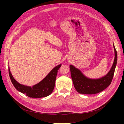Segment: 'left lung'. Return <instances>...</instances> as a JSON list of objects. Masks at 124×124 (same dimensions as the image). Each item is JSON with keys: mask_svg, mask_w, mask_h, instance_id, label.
I'll return each mask as SVG.
<instances>
[{"mask_svg": "<svg viewBox=\"0 0 124 124\" xmlns=\"http://www.w3.org/2000/svg\"><path fill=\"white\" fill-rule=\"evenodd\" d=\"M114 49L115 58L111 70L106 76L98 79H90L86 78L78 69L70 65L71 78L74 87L78 93L83 94H96L103 91L110 85L114 76L117 59V52L114 46Z\"/></svg>", "mask_w": 124, "mask_h": 124, "instance_id": "1", "label": "left lung"}]
</instances>
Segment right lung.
Here are the masks:
<instances>
[{"instance_id": "obj_1", "label": "right lung", "mask_w": 124, "mask_h": 124, "mask_svg": "<svg viewBox=\"0 0 124 124\" xmlns=\"http://www.w3.org/2000/svg\"><path fill=\"white\" fill-rule=\"evenodd\" d=\"M61 65L55 67L51 70L47 76L37 84L33 86L32 87L22 85L14 79L10 72L9 67V73L11 82L18 91L31 98H42L49 96L53 92L54 88L56 78L58 70Z\"/></svg>"}]
</instances>
